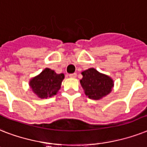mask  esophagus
<instances>
[{"mask_svg": "<svg viewBox=\"0 0 147 147\" xmlns=\"http://www.w3.org/2000/svg\"><path fill=\"white\" fill-rule=\"evenodd\" d=\"M69 77H70V78H75V77H77V74H69Z\"/></svg>", "mask_w": 147, "mask_h": 147, "instance_id": "esophagus-1", "label": "esophagus"}]
</instances>
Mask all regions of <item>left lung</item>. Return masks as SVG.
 Masks as SVG:
<instances>
[{
	"label": "left lung",
	"instance_id": "left-lung-1",
	"mask_svg": "<svg viewBox=\"0 0 147 147\" xmlns=\"http://www.w3.org/2000/svg\"><path fill=\"white\" fill-rule=\"evenodd\" d=\"M83 78L80 84L85 94L92 99H99L111 91L113 80L107 75L98 72L94 68H90L82 72Z\"/></svg>",
	"mask_w": 147,
	"mask_h": 147
}]
</instances>
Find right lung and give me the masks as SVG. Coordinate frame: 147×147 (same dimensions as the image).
Returning <instances> with one entry per match:
<instances>
[{
    "label": "right lung",
    "mask_w": 147,
    "mask_h": 147,
    "mask_svg": "<svg viewBox=\"0 0 147 147\" xmlns=\"http://www.w3.org/2000/svg\"><path fill=\"white\" fill-rule=\"evenodd\" d=\"M64 74H57L54 70L45 68L40 74L30 80L32 90L41 98L51 97L60 90Z\"/></svg>",
    "instance_id": "obj_1"
}]
</instances>
